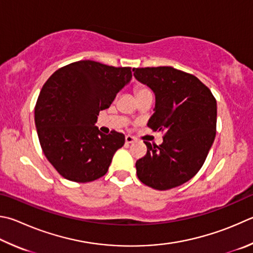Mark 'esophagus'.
I'll list each match as a JSON object with an SVG mask.
<instances>
[{"instance_id":"34e87169","label":"esophagus","mask_w":253,"mask_h":253,"mask_svg":"<svg viewBox=\"0 0 253 253\" xmlns=\"http://www.w3.org/2000/svg\"><path fill=\"white\" fill-rule=\"evenodd\" d=\"M125 141H126V144H131L132 141H135V138L132 136H130V135H126Z\"/></svg>"}]
</instances>
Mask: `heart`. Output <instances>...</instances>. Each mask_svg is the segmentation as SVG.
Returning <instances> with one entry per match:
<instances>
[{"instance_id": "heart-1", "label": "heart", "mask_w": 253, "mask_h": 253, "mask_svg": "<svg viewBox=\"0 0 253 253\" xmlns=\"http://www.w3.org/2000/svg\"><path fill=\"white\" fill-rule=\"evenodd\" d=\"M149 89L146 88V87L144 86H137L135 88V93H136V96H139V95H142L145 93H148Z\"/></svg>"}]
</instances>
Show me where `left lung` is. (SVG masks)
Returning <instances> with one entry per match:
<instances>
[{"mask_svg":"<svg viewBox=\"0 0 253 253\" xmlns=\"http://www.w3.org/2000/svg\"><path fill=\"white\" fill-rule=\"evenodd\" d=\"M134 76L154 90L155 113L147 126L164 132L162 145L147 146L136 162L137 177L157 190L178 187L203 167L215 137L217 102L203 82L170 66L132 68Z\"/></svg>","mask_w":253,"mask_h":253,"instance_id":"left-lung-1","label":"left lung"}]
</instances>
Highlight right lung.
Here are the masks:
<instances>
[{
  "instance_id": "1",
  "label": "right lung",
  "mask_w": 253,
  "mask_h": 253,
  "mask_svg": "<svg viewBox=\"0 0 253 253\" xmlns=\"http://www.w3.org/2000/svg\"><path fill=\"white\" fill-rule=\"evenodd\" d=\"M130 70L79 61L58 68L43 85L35 105L36 130L45 157L64 178L89 182L103 177L125 144L122 132L102 134L95 123L130 81Z\"/></svg>"
}]
</instances>
